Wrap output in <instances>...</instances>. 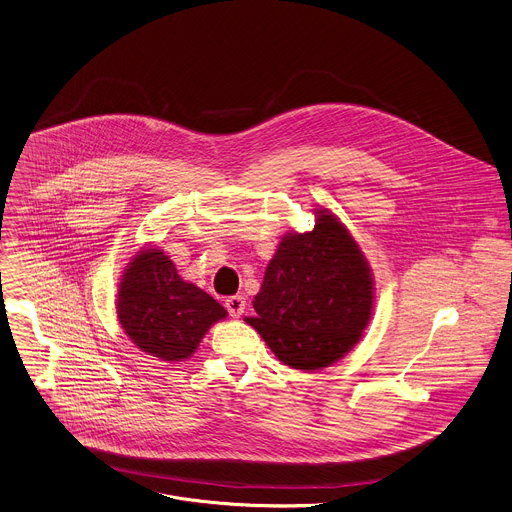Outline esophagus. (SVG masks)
<instances>
[{"label":"esophagus","instance_id":"esophagus-1","mask_svg":"<svg viewBox=\"0 0 512 512\" xmlns=\"http://www.w3.org/2000/svg\"><path fill=\"white\" fill-rule=\"evenodd\" d=\"M245 305H247V301H245V297H243V295H233V297L225 299V307H227L229 315H231V317H235V319L243 315Z\"/></svg>","mask_w":512,"mask_h":512}]
</instances>
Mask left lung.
I'll return each instance as SVG.
<instances>
[{"instance_id": "8db88e82", "label": "left lung", "mask_w": 512, "mask_h": 512, "mask_svg": "<svg viewBox=\"0 0 512 512\" xmlns=\"http://www.w3.org/2000/svg\"><path fill=\"white\" fill-rule=\"evenodd\" d=\"M309 233H287L255 295V317H245L293 369L317 371L345 357L373 315L371 267L327 209Z\"/></svg>"}]
</instances>
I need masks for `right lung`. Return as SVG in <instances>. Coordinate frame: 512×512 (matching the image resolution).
I'll return each instance as SVG.
<instances>
[{"label": "right lung", "instance_id": "obj_1", "mask_svg": "<svg viewBox=\"0 0 512 512\" xmlns=\"http://www.w3.org/2000/svg\"><path fill=\"white\" fill-rule=\"evenodd\" d=\"M225 317L227 311L211 295L177 275L161 249L139 251L123 271L117 319L151 357L165 363L189 359L209 327Z\"/></svg>", "mask_w": 512, "mask_h": 512}]
</instances>
